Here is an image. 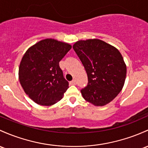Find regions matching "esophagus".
I'll list each match as a JSON object with an SVG mask.
<instances>
[{
  "label": "esophagus",
  "instance_id": "34e87169",
  "mask_svg": "<svg viewBox=\"0 0 148 148\" xmlns=\"http://www.w3.org/2000/svg\"><path fill=\"white\" fill-rule=\"evenodd\" d=\"M69 84H70V85H76V84H77V83H76L75 80H73V81H71V82H69Z\"/></svg>",
  "mask_w": 148,
  "mask_h": 148
}]
</instances>
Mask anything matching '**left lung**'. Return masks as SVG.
<instances>
[{
  "label": "left lung",
  "mask_w": 148,
  "mask_h": 148,
  "mask_svg": "<svg viewBox=\"0 0 148 148\" xmlns=\"http://www.w3.org/2000/svg\"><path fill=\"white\" fill-rule=\"evenodd\" d=\"M88 76L83 98L95 106H104L117 96L124 87L126 65L119 50L103 40H80L73 45Z\"/></svg>",
  "instance_id": "left-lung-1"
}]
</instances>
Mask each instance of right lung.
<instances>
[{
    "mask_svg": "<svg viewBox=\"0 0 148 148\" xmlns=\"http://www.w3.org/2000/svg\"><path fill=\"white\" fill-rule=\"evenodd\" d=\"M71 48L65 42L45 38L24 53L19 66V80L34 103L51 106L63 98L69 83L63 77L59 62Z\"/></svg>",
    "mask_w": 148,
    "mask_h": 148,
    "instance_id": "add662e5",
    "label": "right lung"
}]
</instances>
